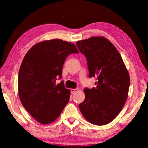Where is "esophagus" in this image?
<instances>
[{"mask_svg":"<svg viewBox=\"0 0 148 148\" xmlns=\"http://www.w3.org/2000/svg\"><path fill=\"white\" fill-rule=\"evenodd\" d=\"M77 91H79V89H71V92L72 94H74V93H76V92H77Z\"/></svg>","mask_w":148,"mask_h":148,"instance_id":"1","label":"esophagus"}]
</instances>
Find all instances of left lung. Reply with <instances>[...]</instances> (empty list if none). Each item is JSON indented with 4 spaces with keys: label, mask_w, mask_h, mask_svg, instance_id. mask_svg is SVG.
<instances>
[{
    "label": "left lung",
    "mask_w": 148,
    "mask_h": 148,
    "mask_svg": "<svg viewBox=\"0 0 148 148\" xmlns=\"http://www.w3.org/2000/svg\"><path fill=\"white\" fill-rule=\"evenodd\" d=\"M76 45L86 57L89 77H97L95 88L84 89L86 98L79 110L91 123L106 125L116 118L127 101L128 71L116 47L103 36L82 40Z\"/></svg>",
    "instance_id": "left-lung-1"
}]
</instances>
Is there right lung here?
Listing matches in <instances>:
<instances>
[{"label": "right lung", "instance_id": "add662e5", "mask_svg": "<svg viewBox=\"0 0 148 148\" xmlns=\"http://www.w3.org/2000/svg\"><path fill=\"white\" fill-rule=\"evenodd\" d=\"M78 53L76 46L60 39L44 40L30 49L20 66L18 92L23 107L40 123L56 120L68 104L71 91L62 77L65 59L71 53Z\"/></svg>", "mask_w": 148, "mask_h": 148}]
</instances>
